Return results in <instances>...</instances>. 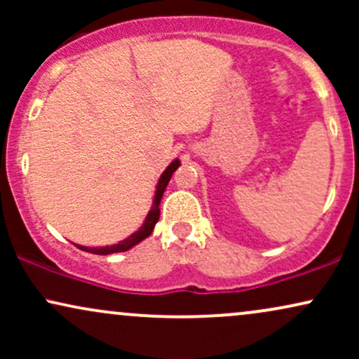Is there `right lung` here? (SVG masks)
<instances>
[{
  "label": "right lung",
  "instance_id": "1",
  "mask_svg": "<svg viewBox=\"0 0 359 359\" xmlns=\"http://www.w3.org/2000/svg\"><path fill=\"white\" fill-rule=\"evenodd\" d=\"M180 167V160L175 158L174 162L168 165L165 170H163V174L160 175L158 179V184H156V191H155V196H154V204H151L150 211H148L145 221H143V224L140 226L138 231H135L133 234H130V236L126 238V240L116 243V245H111V246H97V248H89V246H81V245H76L77 248L82 250V251H88V253H94V255H111V253H121V251H128L130 248H133L135 245H138L140 241H143L145 238H148L154 231L156 221H158L160 217V201H162V196L163 192H165L167 189V184L168 180H170V177L177 168Z\"/></svg>",
  "mask_w": 359,
  "mask_h": 359
}]
</instances>
